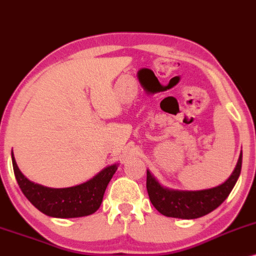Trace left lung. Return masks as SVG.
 <instances>
[{
	"instance_id": "left-lung-1",
	"label": "left lung",
	"mask_w": 256,
	"mask_h": 256,
	"mask_svg": "<svg viewBox=\"0 0 256 256\" xmlns=\"http://www.w3.org/2000/svg\"><path fill=\"white\" fill-rule=\"evenodd\" d=\"M242 169V152L234 170L225 182L212 188L197 191L174 190L162 186L148 169L146 188L152 206L160 214L179 219H197L216 209L236 185Z\"/></svg>"
}]
</instances>
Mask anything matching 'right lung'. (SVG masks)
<instances>
[{
	"mask_svg": "<svg viewBox=\"0 0 256 256\" xmlns=\"http://www.w3.org/2000/svg\"><path fill=\"white\" fill-rule=\"evenodd\" d=\"M14 175L25 197L43 214L52 218H81L99 209L105 190L118 164L105 166L96 176L80 185L64 188H53L32 182L20 172L12 151Z\"/></svg>",
	"mask_w": 256,
	"mask_h": 256,
	"instance_id": "1",
	"label": "right lung"
}]
</instances>
